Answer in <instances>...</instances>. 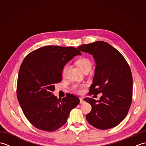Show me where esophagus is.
I'll return each mask as SVG.
<instances>
[{
  "mask_svg": "<svg viewBox=\"0 0 146 146\" xmlns=\"http://www.w3.org/2000/svg\"><path fill=\"white\" fill-rule=\"evenodd\" d=\"M84 102H85V101H84V100H83V98L80 97V103L83 104V103H84Z\"/></svg>",
  "mask_w": 146,
  "mask_h": 146,
  "instance_id": "34e87169",
  "label": "esophagus"
}]
</instances>
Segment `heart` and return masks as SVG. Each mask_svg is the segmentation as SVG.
<instances>
[{
    "mask_svg": "<svg viewBox=\"0 0 146 146\" xmlns=\"http://www.w3.org/2000/svg\"><path fill=\"white\" fill-rule=\"evenodd\" d=\"M76 64L78 66L80 69L81 70L83 73L85 71H89L92 69V61L89 60L87 58H80L78 60L76 61ZM68 69V66L66 65L64 66L63 69V75L64 76L65 74ZM83 87V86H80L78 85H75L73 86V90L76 92L80 93L81 92V88Z\"/></svg>",
    "mask_w": 146,
    "mask_h": 146,
    "instance_id": "1",
    "label": "heart"
}]
</instances>
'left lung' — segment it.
I'll use <instances>...</instances> for the list:
<instances>
[{
    "instance_id": "1",
    "label": "left lung",
    "mask_w": 146,
    "mask_h": 146,
    "mask_svg": "<svg viewBox=\"0 0 146 146\" xmlns=\"http://www.w3.org/2000/svg\"><path fill=\"white\" fill-rule=\"evenodd\" d=\"M78 49L92 54L96 63L89 95L102 94L99 100L84 98L92 105L86 119L98 129L113 128L125 119L132 103L133 81L130 67L122 54L106 42L96 41Z\"/></svg>"
}]
</instances>
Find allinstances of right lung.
Returning a JSON list of instances; mask_svg holds the SVG:
<instances>
[{
  "label": "right lung",
  "mask_w": 146,
  "mask_h": 146,
  "mask_svg": "<svg viewBox=\"0 0 146 146\" xmlns=\"http://www.w3.org/2000/svg\"><path fill=\"white\" fill-rule=\"evenodd\" d=\"M81 52L73 47L46 46L27 54L19 71L17 96L20 106L31 124L52 132L66 122L79 98L67 94L58 100L52 94L54 84L62 80V71L68 61Z\"/></svg>",
  "instance_id": "obj_1"
}]
</instances>
